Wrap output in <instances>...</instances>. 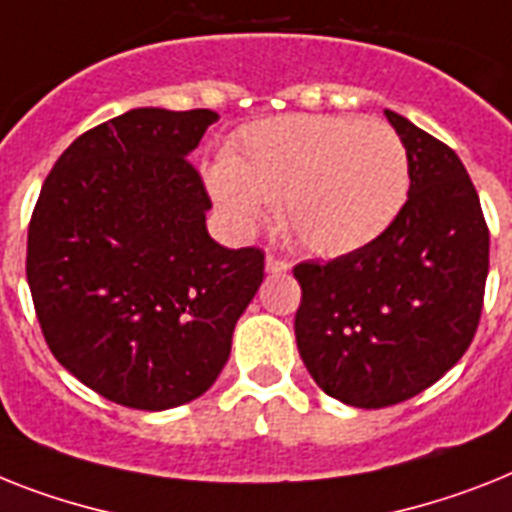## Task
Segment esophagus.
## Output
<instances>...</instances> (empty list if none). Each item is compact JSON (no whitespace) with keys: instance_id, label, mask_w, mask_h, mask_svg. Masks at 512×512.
Listing matches in <instances>:
<instances>
[{"instance_id":"34e87169","label":"esophagus","mask_w":512,"mask_h":512,"mask_svg":"<svg viewBox=\"0 0 512 512\" xmlns=\"http://www.w3.org/2000/svg\"><path fill=\"white\" fill-rule=\"evenodd\" d=\"M287 269H290V264H287L285 259H277V256H266V272L269 274H285Z\"/></svg>"}]
</instances>
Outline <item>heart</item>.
I'll list each match as a JSON object with an SVG mask.
<instances>
[{"label": "heart", "instance_id": "1", "mask_svg": "<svg viewBox=\"0 0 512 512\" xmlns=\"http://www.w3.org/2000/svg\"><path fill=\"white\" fill-rule=\"evenodd\" d=\"M211 198L238 227L280 201V222L322 256L379 238L408 198L411 164L400 135L379 120L287 114L256 122L227 162L206 172Z\"/></svg>", "mask_w": 512, "mask_h": 512}]
</instances>
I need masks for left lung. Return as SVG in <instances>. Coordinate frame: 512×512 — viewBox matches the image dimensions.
Segmentation results:
<instances>
[{
  "mask_svg": "<svg viewBox=\"0 0 512 512\" xmlns=\"http://www.w3.org/2000/svg\"><path fill=\"white\" fill-rule=\"evenodd\" d=\"M411 164L408 201L363 248L301 261L295 340L329 398L356 408L403 403L463 358L479 327L489 227L450 146L387 109Z\"/></svg>",
  "mask_w": 512,
  "mask_h": 512,
  "instance_id": "left-lung-1",
  "label": "left lung"
}]
</instances>
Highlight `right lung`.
<instances>
[{
    "instance_id": "obj_1",
    "label": "right lung",
    "mask_w": 512,
    "mask_h": 512,
    "mask_svg": "<svg viewBox=\"0 0 512 512\" xmlns=\"http://www.w3.org/2000/svg\"><path fill=\"white\" fill-rule=\"evenodd\" d=\"M211 109H130L75 138L46 175L25 274L44 340L73 377L135 411L209 390L264 280V251L206 232L188 154Z\"/></svg>"
}]
</instances>
